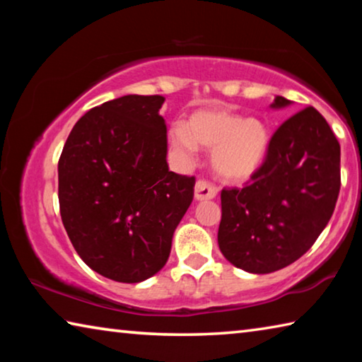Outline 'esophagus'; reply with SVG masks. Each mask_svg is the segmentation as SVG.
<instances>
[{
	"label": "esophagus",
	"mask_w": 362,
	"mask_h": 362,
	"mask_svg": "<svg viewBox=\"0 0 362 362\" xmlns=\"http://www.w3.org/2000/svg\"><path fill=\"white\" fill-rule=\"evenodd\" d=\"M217 196V188L212 183L206 180H198L194 185V199L196 201H206L214 199Z\"/></svg>",
	"instance_id": "esophagus-1"
}]
</instances>
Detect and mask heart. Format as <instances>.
Here are the masks:
<instances>
[{"instance_id":"heart-1","label":"heart","mask_w":362,"mask_h":362,"mask_svg":"<svg viewBox=\"0 0 362 362\" xmlns=\"http://www.w3.org/2000/svg\"><path fill=\"white\" fill-rule=\"evenodd\" d=\"M170 145L192 158L196 150L211 151L212 170L220 180L240 183L250 179L265 161L269 131L260 118H244L226 108H199L188 116L185 126L169 134Z\"/></svg>"}]
</instances>
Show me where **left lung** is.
I'll return each instance as SVG.
<instances>
[{"label":"left lung","mask_w":362,"mask_h":362,"mask_svg":"<svg viewBox=\"0 0 362 362\" xmlns=\"http://www.w3.org/2000/svg\"><path fill=\"white\" fill-rule=\"evenodd\" d=\"M278 95L272 108L291 105ZM243 189H222L218 247L244 272L284 268L313 246L340 192V144L313 107L291 116L269 140L260 169Z\"/></svg>","instance_id":"obj_1"}]
</instances>
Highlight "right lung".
<instances>
[{"instance_id": "right-lung-1", "label": "right lung", "mask_w": 362, "mask_h": 362, "mask_svg": "<svg viewBox=\"0 0 362 362\" xmlns=\"http://www.w3.org/2000/svg\"><path fill=\"white\" fill-rule=\"evenodd\" d=\"M163 95H124L89 110L59 159L60 216L89 268L118 283L151 278L193 201L194 177L169 170Z\"/></svg>"}]
</instances>
